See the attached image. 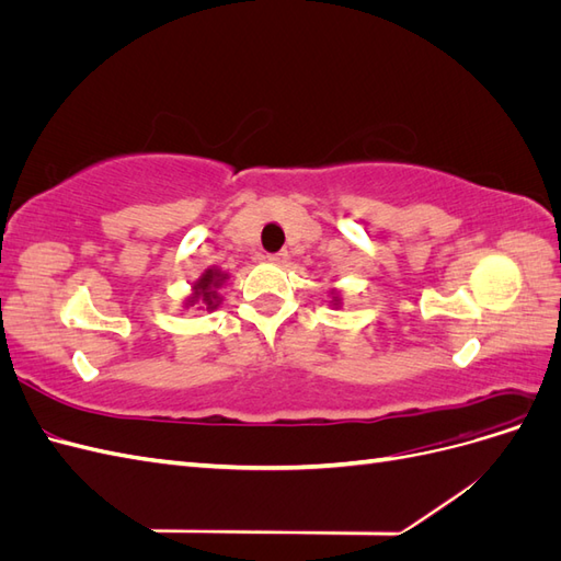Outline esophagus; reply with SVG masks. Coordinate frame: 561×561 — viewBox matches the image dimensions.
Segmentation results:
<instances>
[{"label":"esophagus","instance_id":"obj_1","mask_svg":"<svg viewBox=\"0 0 561 561\" xmlns=\"http://www.w3.org/2000/svg\"><path fill=\"white\" fill-rule=\"evenodd\" d=\"M266 260H268L271 264H283V262L287 260V252L280 250V252H274V254H266Z\"/></svg>","mask_w":561,"mask_h":561}]
</instances>
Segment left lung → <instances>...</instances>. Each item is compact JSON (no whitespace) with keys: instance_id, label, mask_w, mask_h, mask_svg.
I'll use <instances>...</instances> for the list:
<instances>
[{"instance_id":"left-lung-1","label":"left lung","mask_w":561,"mask_h":561,"mask_svg":"<svg viewBox=\"0 0 561 561\" xmlns=\"http://www.w3.org/2000/svg\"><path fill=\"white\" fill-rule=\"evenodd\" d=\"M330 307H334V309L342 307V293H339L336 287H332L330 290Z\"/></svg>"}]
</instances>
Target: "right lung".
<instances>
[{
	"mask_svg": "<svg viewBox=\"0 0 561 561\" xmlns=\"http://www.w3.org/2000/svg\"><path fill=\"white\" fill-rule=\"evenodd\" d=\"M229 280L227 271L219 266H208L203 274L192 283V293L186 295L184 307H196L201 311H215L219 304H222V295H219V287H225Z\"/></svg>",
	"mask_w": 561,
	"mask_h": 561,
	"instance_id": "right-lung-1",
	"label": "right lung"
}]
</instances>
